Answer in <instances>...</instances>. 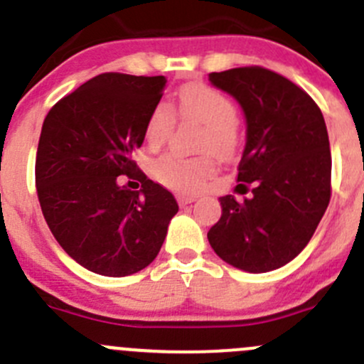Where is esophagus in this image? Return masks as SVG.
<instances>
[{"label": "esophagus", "mask_w": 364, "mask_h": 364, "mask_svg": "<svg viewBox=\"0 0 364 364\" xmlns=\"http://www.w3.org/2000/svg\"><path fill=\"white\" fill-rule=\"evenodd\" d=\"M193 200H197L196 196H178V203H179V205L192 204Z\"/></svg>", "instance_id": "1"}]
</instances>
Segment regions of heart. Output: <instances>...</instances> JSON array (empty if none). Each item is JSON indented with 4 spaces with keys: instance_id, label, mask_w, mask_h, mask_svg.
Returning a JSON list of instances; mask_svg holds the SVG:
<instances>
[{
    "instance_id": "b5f03b06",
    "label": "heart",
    "mask_w": 364,
    "mask_h": 364,
    "mask_svg": "<svg viewBox=\"0 0 364 364\" xmlns=\"http://www.w3.org/2000/svg\"><path fill=\"white\" fill-rule=\"evenodd\" d=\"M178 114L181 119L203 124L197 156L168 153L153 164V174L161 185L178 192H196L215 174V155L227 159L236 151V105L227 95L205 84H190L178 95ZM176 124V111L167 102H159L146 119V141L159 148L168 139Z\"/></svg>"
}]
</instances>
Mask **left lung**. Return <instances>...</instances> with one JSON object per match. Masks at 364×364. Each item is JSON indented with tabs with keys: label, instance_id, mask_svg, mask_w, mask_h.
I'll return each mask as SVG.
<instances>
[{
	"label": "left lung",
	"instance_id": "obj_1",
	"mask_svg": "<svg viewBox=\"0 0 364 364\" xmlns=\"http://www.w3.org/2000/svg\"><path fill=\"white\" fill-rule=\"evenodd\" d=\"M209 80L247 116L237 188L253 186L252 199L220 197L222 216L209 229V245L237 269H278L306 247L331 199L324 116L306 91L273 70L230 68Z\"/></svg>",
	"mask_w": 364,
	"mask_h": 364
}]
</instances>
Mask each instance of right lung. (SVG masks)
Instances as JSON below:
<instances>
[{"label":"right lung","mask_w":364,"mask_h":364,"mask_svg":"<svg viewBox=\"0 0 364 364\" xmlns=\"http://www.w3.org/2000/svg\"><path fill=\"white\" fill-rule=\"evenodd\" d=\"M165 82L164 75L100 73L43 119L35 161L43 218L61 248L97 274L128 277L149 266L178 213L174 196L134 160ZM119 175L141 190L119 187Z\"/></svg>","instance_id":"obj_1"}]
</instances>
